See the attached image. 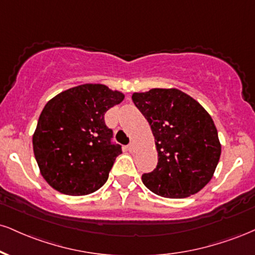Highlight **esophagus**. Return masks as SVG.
<instances>
[{
	"label": "esophagus",
	"mask_w": 255,
	"mask_h": 255,
	"mask_svg": "<svg viewBox=\"0 0 255 255\" xmlns=\"http://www.w3.org/2000/svg\"><path fill=\"white\" fill-rule=\"evenodd\" d=\"M135 149H136V146L134 142H130L129 145H128V151L129 152H135Z\"/></svg>",
	"instance_id": "34e87169"
}]
</instances>
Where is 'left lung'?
I'll return each mask as SVG.
<instances>
[{"label": "left lung", "instance_id": "obj_1", "mask_svg": "<svg viewBox=\"0 0 255 255\" xmlns=\"http://www.w3.org/2000/svg\"><path fill=\"white\" fill-rule=\"evenodd\" d=\"M131 100L151 126L158 152L157 167L142 174L146 188L167 198L201 191L213 178L221 155L209 113L174 88L134 93Z\"/></svg>", "mask_w": 255, "mask_h": 255}]
</instances>
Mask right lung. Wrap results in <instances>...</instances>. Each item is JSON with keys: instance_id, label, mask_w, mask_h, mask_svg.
<instances>
[{"instance_id": "obj_1", "label": "right lung", "mask_w": 255, "mask_h": 255, "mask_svg": "<svg viewBox=\"0 0 255 255\" xmlns=\"http://www.w3.org/2000/svg\"><path fill=\"white\" fill-rule=\"evenodd\" d=\"M125 95L103 84H82L46 103L33 134L40 173L57 191L70 196L95 192L108 179L121 146L104 114Z\"/></svg>"}]
</instances>
